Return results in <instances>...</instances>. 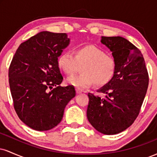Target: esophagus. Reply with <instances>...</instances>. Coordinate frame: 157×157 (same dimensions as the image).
I'll use <instances>...</instances> for the list:
<instances>
[{
    "label": "esophagus",
    "instance_id": "34e87169",
    "mask_svg": "<svg viewBox=\"0 0 157 157\" xmlns=\"http://www.w3.org/2000/svg\"><path fill=\"white\" fill-rule=\"evenodd\" d=\"M76 92L77 94H81L82 92V91L80 89H76Z\"/></svg>",
    "mask_w": 157,
    "mask_h": 157
}]
</instances>
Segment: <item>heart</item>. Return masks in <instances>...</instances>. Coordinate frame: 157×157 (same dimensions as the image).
Masks as SVG:
<instances>
[{"label": "heart", "instance_id": "heart-1", "mask_svg": "<svg viewBox=\"0 0 157 157\" xmlns=\"http://www.w3.org/2000/svg\"><path fill=\"white\" fill-rule=\"evenodd\" d=\"M57 65L67 75L76 72L79 66L82 74L68 77L67 82L78 89H85L94 82L96 86H103L112 78L115 71V61L111 56L97 46H86L77 48L75 56L63 52L58 57Z\"/></svg>", "mask_w": 157, "mask_h": 157}]
</instances>
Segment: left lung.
<instances>
[{"label":"left lung","instance_id":"obj_1","mask_svg":"<svg viewBox=\"0 0 157 157\" xmlns=\"http://www.w3.org/2000/svg\"><path fill=\"white\" fill-rule=\"evenodd\" d=\"M101 43L112 52L115 71L111 80L98 90L103 98L89 93L87 118L99 132L117 134L133 124L140 113L148 86L141 52L122 37H103Z\"/></svg>","mask_w":157,"mask_h":157}]
</instances>
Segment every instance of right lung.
<instances>
[{
    "label": "right lung",
    "instance_id": "1",
    "mask_svg": "<svg viewBox=\"0 0 157 157\" xmlns=\"http://www.w3.org/2000/svg\"><path fill=\"white\" fill-rule=\"evenodd\" d=\"M69 43L66 33L39 32L20 45L11 62L14 108L20 120L34 130L48 131L58 125L76 94L72 86H60L63 77L57 59Z\"/></svg>",
    "mask_w": 157,
    "mask_h": 157
}]
</instances>
